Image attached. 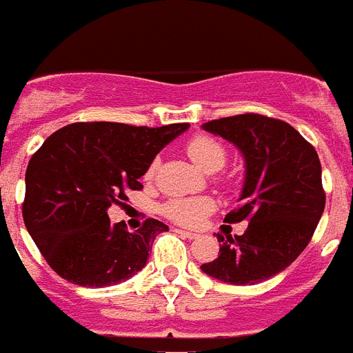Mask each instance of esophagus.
Returning a JSON list of instances; mask_svg holds the SVG:
<instances>
[{
	"mask_svg": "<svg viewBox=\"0 0 353 353\" xmlns=\"http://www.w3.org/2000/svg\"><path fill=\"white\" fill-rule=\"evenodd\" d=\"M177 233H179V235L181 236H185V239H190V241H192V239H198V233H192V231H183V230H177Z\"/></svg>",
	"mask_w": 353,
	"mask_h": 353,
	"instance_id": "esophagus-1",
	"label": "esophagus"
}]
</instances>
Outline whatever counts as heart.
<instances>
[{"label":"heart","instance_id":"heart-1","mask_svg":"<svg viewBox=\"0 0 353 353\" xmlns=\"http://www.w3.org/2000/svg\"><path fill=\"white\" fill-rule=\"evenodd\" d=\"M188 157L194 161L196 165L200 166L201 170L207 174H214V172L222 170L225 165V153L224 144L214 139L211 134H194L192 139H188L187 144ZM159 168V159H153V163L148 166L146 177H153ZM214 211V201L205 196H194V198H172L166 203H163L161 212L166 219L176 222L179 225H187V228H196L203 222L209 212Z\"/></svg>","mask_w":353,"mask_h":353}]
</instances>
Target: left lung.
Segmentation results:
<instances>
[{
    "mask_svg": "<svg viewBox=\"0 0 353 353\" xmlns=\"http://www.w3.org/2000/svg\"><path fill=\"white\" fill-rule=\"evenodd\" d=\"M203 129L233 142L246 159L241 203L224 220L248 228L216 235L219 257L201 270L231 285L261 283L302 254L319 225L326 205L320 159L290 123L265 114L219 118Z\"/></svg>",
    "mask_w": 353,
    "mask_h": 353,
    "instance_id": "left-lung-1",
    "label": "left lung"
}]
</instances>
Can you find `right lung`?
Returning a JSON list of instances; mask_svg holds the SVG:
<instances>
[{"instance_id": "1", "label": "right lung", "mask_w": 353, "mask_h": 353, "mask_svg": "<svg viewBox=\"0 0 353 353\" xmlns=\"http://www.w3.org/2000/svg\"><path fill=\"white\" fill-rule=\"evenodd\" d=\"M188 123L163 128L75 122L46 139L26 172L23 222L48 265L81 287H109L144 268L168 225L146 219L137 231L111 224L107 209L123 205L163 148Z\"/></svg>"}]
</instances>
